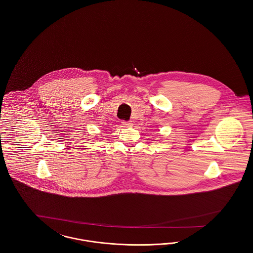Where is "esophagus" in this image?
I'll use <instances>...</instances> for the list:
<instances>
[{
  "instance_id": "34e87169",
  "label": "esophagus",
  "mask_w": 253,
  "mask_h": 253,
  "mask_svg": "<svg viewBox=\"0 0 253 253\" xmlns=\"http://www.w3.org/2000/svg\"><path fill=\"white\" fill-rule=\"evenodd\" d=\"M121 123H122L123 127H131V126H132V121H122Z\"/></svg>"
}]
</instances>
